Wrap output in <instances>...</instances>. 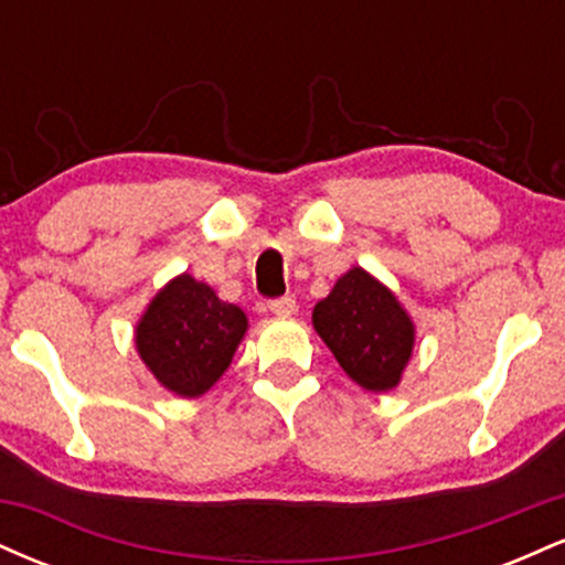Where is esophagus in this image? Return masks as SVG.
<instances>
[{"instance_id": "1", "label": "esophagus", "mask_w": 565, "mask_h": 565, "mask_svg": "<svg viewBox=\"0 0 565 565\" xmlns=\"http://www.w3.org/2000/svg\"><path fill=\"white\" fill-rule=\"evenodd\" d=\"M268 308H270V313L278 316V319H289V316H295L297 302H295V297H278V300L268 302Z\"/></svg>"}]
</instances>
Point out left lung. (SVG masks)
Instances as JSON below:
<instances>
[{
  "mask_svg": "<svg viewBox=\"0 0 565 565\" xmlns=\"http://www.w3.org/2000/svg\"><path fill=\"white\" fill-rule=\"evenodd\" d=\"M313 329L359 387L387 393L401 385L417 327L391 287L361 265L345 270L313 308Z\"/></svg>",
  "mask_w": 565,
  "mask_h": 565,
  "instance_id": "left-lung-1",
  "label": "left lung"
}]
</instances>
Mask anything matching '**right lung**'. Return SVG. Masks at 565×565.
Masks as SVG:
<instances>
[{
  "label": "right lung",
  "instance_id": "right-lung-1",
  "mask_svg": "<svg viewBox=\"0 0 565 565\" xmlns=\"http://www.w3.org/2000/svg\"><path fill=\"white\" fill-rule=\"evenodd\" d=\"M249 319L191 274L170 278L135 323V348L153 380L180 398H199L223 377Z\"/></svg>",
  "mask_w": 565,
  "mask_h": 565
}]
</instances>
